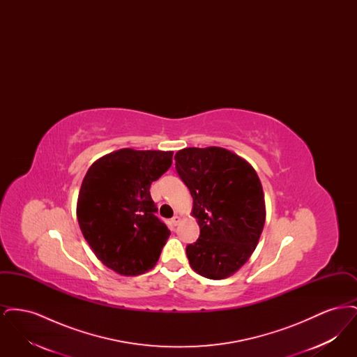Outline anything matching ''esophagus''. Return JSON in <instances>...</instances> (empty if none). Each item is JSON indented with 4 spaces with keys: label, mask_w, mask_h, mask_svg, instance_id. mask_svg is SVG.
Wrapping results in <instances>:
<instances>
[{
    "label": "esophagus",
    "mask_w": 357,
    "mask_h": 357,
    "mask_svg": "<svg viewBox=\"0 0 357 357\" xmlns=\"http://www.w3.org/2000/svg\"><path fill=\"white\" fill-rule=\"evenodd\" d=\"M179 221H181V217H179L178 214H175V215L172 217V220H171V222H172V225H174V226H176V225L179 223Z\"/></svg>",
    "instance_id": "obj_1"
}]
</instances>
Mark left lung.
Listing matches in <instances>:
<instances>
[{
	"label": "left lung",
	"instance_id": "obj_1",
	"mask_svg": "<svg viewBox=\"0 0 357 357\" xmlns=\"http://www.w3.org/2000/svg\"><path fill=\"white\" fill-rule=\"evenodd\" d=\"M175 170L190 190L201 229L186 246L191 268L210 280L231 275L255 252L265 225L257 172L221 147L183 149L175 153Z\"/></svg>",
	"mask_w": 357,
	"mask_h": 357
}]
</instances>
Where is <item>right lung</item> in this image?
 I'll list each match as a JSON object with an SVG mask.
<instances>
[{"label":"right lung","instance_id":"1","mask_svg":"<svg viewBox=\"0 0 357 357\" xmlns=\"http://www.w3.org/2000/svg\"><path fill=\"white\" fill-rule=\"evenodd\" d=\"M172 163V151L108 153L86 171L77 201L85 241L102 264L121 275L153 269L170 236L155 213L150 187Z\"/></svg>","mask_w":357,"mask_h":357}]
</instances>
